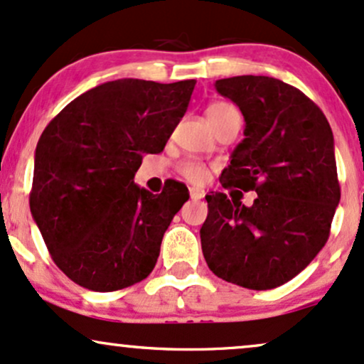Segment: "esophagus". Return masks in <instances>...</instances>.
Listing matches in <instances>:
<instances>
[{"instance_id": "esophagus-1", "label": "esophagus", "mask_w": 364, "mask_h": 364, "mask_svg": "<svg viewBox=\"0 0 364 364\" xmlns=\"http://www.w3.org/2000/svg\"><path fill=\"white\" fill-rule=\"evenodd\" d=\"M189 194H191V199H203L204 198V191L203 189H196V187L189 189Z\"/></svg>"}]
</instances>
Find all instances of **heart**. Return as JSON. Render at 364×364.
<instances>
[{
  "label": "heart",
  "instance_id": "b5f03b06",
  "mask_svg": "<svg viewBox=\"0 0 364 364\" xmlns=\"http://www.w3.org/2000/svg\"><path fill=\"white\" fill-rule=\"evenodd\" d=\"M233 114H238V109L233 104H230V102H213L206 109L208 121L211 122L213 127ZM181 173L192 183H203L208 178V166L200 164V161L191 160L181 165Z\"/></svg>",
  "mask_w": 364,
  "mask_h": 364
}]
</instances>
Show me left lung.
Listing matches in <instances>:
<instances>
[{"label":"left lung","mask_w":364,"mask_h":364,"mask_svg":"<svg viewBox=\"0 0 364 364\" xmlns=\"http://www.w3.org/2000/svg\"><path fill=\"white\" fill-rule=\"evenodd\" d=\"M215 87L245 119L221 186L255 191L257 199L245 206L225 192L206 196L204 259L228 283L277 288L309 266L331 233L341 199L334 136L322 110L284 81L245 75Z\"/></svg>","instance_id":"left-lung-1"}]
</instances>
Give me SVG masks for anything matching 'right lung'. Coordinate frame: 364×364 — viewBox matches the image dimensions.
Returning a JSON list of instances; mask_svg holds the SVG:
<instances>
[{"mask_svg": "<svg viewBox=\"0 0 364 364\" xmlns=\"http://www.w3.org/2000/svg\"><path fill=\"white\" fill-rule=\"evenodd\" d=\"M196 80H115L70 102L36 148L30 211L50 257L76 284L117 291L155 267L187 187L161 194L134 183L143 155L164 151Z\"/></svg>", "mask_w": 364, "mask_h": 364, "instance_id": "obj_1", "label": "right lung"}]
</instances>
